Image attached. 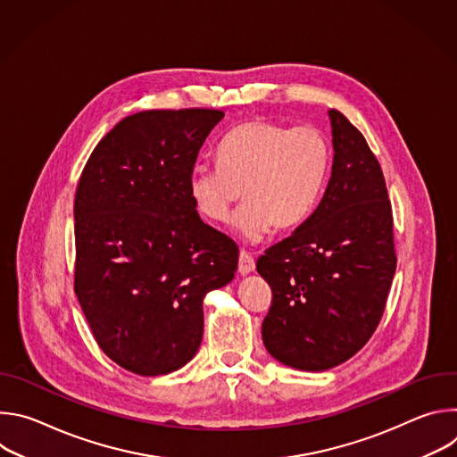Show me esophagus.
Masks as SVG:
<instances>
[{
  "label": "esophagus",
  "instance_id": "esophagus-1",
  "mask_svg": "<svg viewBox=\"0 0 457 457\" xmlns=\"http://www.w3.org/2000/svg\"><path fill=\"white\" fill-rule=\"evenodd\" d=\"M253 271H254V260H253V256L247 251L242 249L240 254H238V273L242 277H245V275H249Z\"/></svg>",
  "mask_w": 457,
  "mask_h": 457
}]
</instances>
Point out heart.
Segmentation results:
<instances>
[{
	"label": "heart",
	"mask_w": 457,
	"mask_h": 457,
	"mask_svg": "<svg viewBox=\"0 0 457 457\" xmlns=\"http://www.w3.org/2000/svg\"><path fill=\"white\" fill-rule=\"evenodd\" d=\"M217 162L189 173L195 210L212 222H224L244 193L247 201L231 226L245 242H258L273 226L295 229L311 217L329 175L331 146L312 126L291 129L256 119L222 137Z\"/></svg>",
	"instance_id": "1"
}]
</instances>
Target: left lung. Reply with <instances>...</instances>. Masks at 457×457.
<instances>
[{
	"instance_id": "1",
	"label": "left lung",
	"mask_w": 457,
	"mask_h": 457,
	"mask_svg": "<svg viewBox=\"0 0 457 457\" xmlns=\"http://www.w3.org/2000/svg\"><path fill=\"white\" fill-rule=\"evenodd\" d=\"M329 120L335 155L318 208L256 262L273 291L264 345L307 372L337 367L369 342L396 271L379 162L344 113L329 110Z\"/></svg>"
}]
</instances>
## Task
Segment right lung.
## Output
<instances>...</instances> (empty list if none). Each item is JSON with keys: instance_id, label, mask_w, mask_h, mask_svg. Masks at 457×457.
<instances>
[{"instance_id": "right-lung-1", "label": "right lung", "mask_w": 457, "mask_h": 457, "mask_svg": "<svg viewBox=\"0 0 457 457\" xmlns=\"http://www.w3.org/2000/svg\"><path fill=\"white\" fill-rule=\"evenodd\" d=\"M220 110L124 117L92 152L76 191V282L103 353L161 376L197 354L204 296L229 284L237 244L204 224L187 179Z\"/></svg>"}]
</instances>
